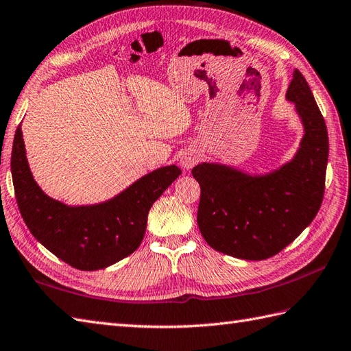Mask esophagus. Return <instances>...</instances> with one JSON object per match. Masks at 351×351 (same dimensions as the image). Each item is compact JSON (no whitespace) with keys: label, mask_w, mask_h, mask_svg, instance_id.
I'll return each instance as SVG.
<instances>
[{"label":"esophagus","mask_w":351,"mask_h":351,"mask_svg":"<svg viewBox=\"0 0 351 351\" xmlns=\"http://www.w3.org/2000/svg\"><path fill=\"white\" fill-rule=\"evenodd\" d=\"M197 161H199V156L195 152H193V151H186V152H184L182 154V157H181V166L184 167V169H191L193 166H195L197 165Z\"/></svg>","instance_id":"34e87169"}]
</instances>
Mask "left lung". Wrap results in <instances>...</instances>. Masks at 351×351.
<instances>
[{"label":"left lung","instance_id":"obj_1","mask_svg":"<svg viewBox=\"0 0 351 351\" xmlns=\"http://www.w3.org/2000/svg\"><path fill=\"white\" fill-rule=\"evenodd\" d=\"M286 99L295 103L304 137L291 161L265 175L218 162L191 173L200 185L197 224L209 247L243 260L278 254L311 224L322 206L329 137L309 85L293 71Z\"/></svg>","mask_w":351,"mask_h":351}]
</instances>
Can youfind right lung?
Returning <instances> with one entry per match:
<instances>
[{
    "instance_id": "obj_1",
    "label": "right lung",
    "mask_w": 351,
    "mask_h": 351,
    "mask_svg": "<svg viewBox=\"0 0 351 351\" xmlns=\"http://www.w3.org/2000/svg\"><path fill=\"white\" fill-rule=\"evenodd\" d=\"M179 175L181 169L175 165L160 167L108 202L69 206L37 185L21 125L14 134L12 178L23 221L43 247L80 271L104 269L134 252L145 236L152 203Z\"/></svg>"
}]
</instances>
